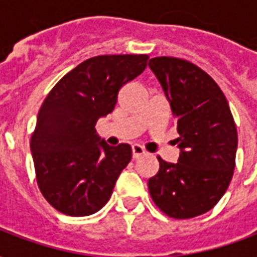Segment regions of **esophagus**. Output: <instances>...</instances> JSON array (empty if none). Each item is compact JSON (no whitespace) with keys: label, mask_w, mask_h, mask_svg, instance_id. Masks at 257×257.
Listing matches in <instances>:
<instances>
[{"label":"esophagus","mask_w":257,"mask_h":257,"mask_svg":"<svg viewBox=\"0 0 257 257\" xmlns=\"http://www.w3.org/2000/svg\"><path fill=\"white\" fill-rule=\"evenodd\" d=\"M146 154V150L140 145H132V157L134 158H139L140 156Z\"/></svg>","instance_id":"34e87169"}]
</instances>
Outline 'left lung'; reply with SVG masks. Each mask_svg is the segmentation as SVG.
Wrapping results in <instances>:
<instances>
[{"instance_id":"left-lung-1","label":"left lung","mask_w":257,"mask_h":257,"mask_svg":"<svg viewBox=\"0 0 257 257\" xmlns=\"http://www.w3.org/2000/svg\"><path fill=\"white\" fill-rule=\"evenodd\" d=\"M178 122L176 164L158 157L160 171L149 191L160 209L175 219L210 210L226 193L235 168L238 136L226 96L208 74L178 58L150 59Z\"/></svg>"}]
</instances>
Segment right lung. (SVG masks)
Here are the masks:
<instances>
[{
	"label": "right lung",
	"mask_w": 257,
	"mask_h": 257,
	"mask_svg": "<svg viewBox=\"0 0 257 257\" xmlns=\"http://www.w3.org/2000/svg\"><path fill=\"white\" fill-rule=\"evenodd\" d=\"M147 60V55L88 59L66 74L42 103L30 147L38 187L59 212L92 215L111 197L132 149L126 143L107 145L96 122L114 110L119 89L145 71Z\"/></svg>",
	"instance_id": "add662e5"
}]
</instances>
